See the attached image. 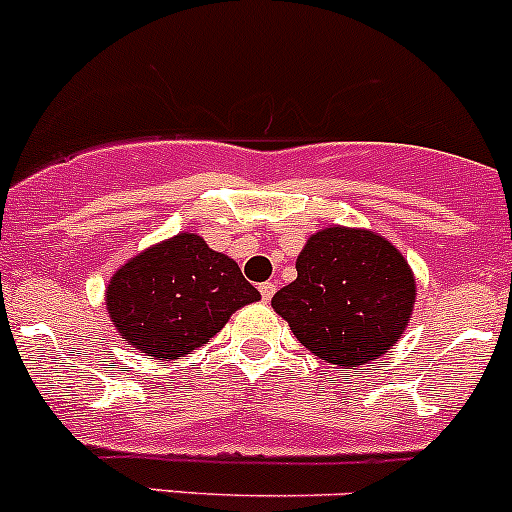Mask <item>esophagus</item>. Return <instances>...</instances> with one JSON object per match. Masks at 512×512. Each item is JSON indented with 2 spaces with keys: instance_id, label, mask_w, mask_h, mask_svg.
<instances>
[{
  "instance_id": "obj_1",
  "label": "esophagus",
  "mask_w": 512,
  "mask_h": 512,
  "mask_svg": "<svg viewBox=\"0 0 512 512\" xmlns=\"http://www.w3.org/2000/svg\"><path fill=\"white\" fill-rule=\"evenodd\" d=\"M259 291H261V299L271 301V296L276 294V284H274V281H264V284L259 286Z\"/></svg>"
}]
</instances>
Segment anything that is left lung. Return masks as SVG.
<instances>
[{
	"mask_svg": "<svg viewBox=\"0 0 512 512\" xmlns=\"http://www.w3.org/2000/svg\"><path fill=\"white\" fill-rule=\"evenodd\" d=\"M296 281L271 306L316 357L354 369L397 344L415 304V279L382 236L324 228L296 259Z\"/></svg>",
	"mask_w": 512,
	"mask_h": 512,
	"instance_id": "8db88e82",
	"label": "left lung"
}]
</instances>
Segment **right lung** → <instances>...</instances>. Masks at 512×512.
I'll list each match as a JSON object with an SVG mask.
<instances>
[{
	"label": "right lung",
	"mask_w": 512,
	"mask_h": 512,
	"mask_svg": "<svg viewBox=\"0 0 512 512\" xmlns=\"http://www.w3.org/2000/svg\"><path fill=\"white\" fill-rule=\"evenodd\" d=\"M256 299L261 294L236 261L193 233L135 256L107 286V311L120 337L163 362L206 344L238 306Z\"/></svg>",
	"instance_id": "1"
}]
</instances>
